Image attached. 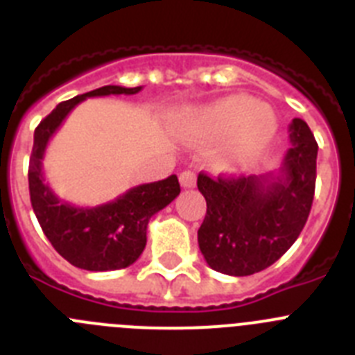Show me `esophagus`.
Returning <instances> with one entry per match:
<instances>
[{
	"label": "esophagus",
	"mask_w": 355,
	"mask_h": 355,
	"mask_svg": "<svg viewBox=\"0 0 355 355\" xmlns=\"http://www.w3.org/2000/svg\"><path fill=\"white\" fill-rule=\"evenodd\" d=\"M196 181L197 178L192 171H184L180 174V183L183 188H193L196 187Z\"/></svg>",
	"instance_id": "1"
}]
</instances>
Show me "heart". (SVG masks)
<instances>
[{"label": "heart", "instance_id": "heart-1", "mask_svg": "<svg viewBox=\"0 0 355 355\" xmlns=\"http://www.w3.org/2000/svg\"><path fill=\"white\" fill-rule=\"evenodd\" d=\"M175 130L184 140L216 142L213 165L224 172H241L252 167L272 146L279 121L270 106L233 94L183 114Z\"/></svg>", "mask_w": 355, "mask_h": 355}]
</instances>
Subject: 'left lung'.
I'll list each match as a JSON object with an SVG mask.
<instances>
[{
	"label": "left lung",
	"mask_w": 355,
	"mask_h": 355,
	"mask_svg": "<svg viewBox=\"0 0 355 355\" xmlns=\"http://www.w3.org/2000/svg\"><path fill=\"white\" fill-rule=\"evenodd\" d=\"M288 131L290 149L277 172L197 178L208 206L197 240L213 270L234 277L265 270L306 225L315 196L318 144L302 119H293Z\"/></svg>",
	"instance_id": "8db88e82"
}]
</instances>
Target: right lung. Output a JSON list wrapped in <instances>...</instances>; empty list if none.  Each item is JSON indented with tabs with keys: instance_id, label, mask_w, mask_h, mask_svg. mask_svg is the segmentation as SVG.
I'll list each match as a JSON object with an SVG mask.
<instances>
[{
	"instance_id": "add662e5",
	"label": "right lung",
	"mask_w": 355,
	"mask_h": 355,
	"mask_svg": "<svg viewBox=\"0 0 355 355\" xmlns=\"http://www.w3.org/2000/svg\"><path fill=\"white\" fill-rule=\"evenodd\" d=\"M142 87L106 85L101 89L72 97L60 103L48 117L40 121L33 135L28 183L30 199L44 234L55 250L71 265L90 272L126 268L140 258L147 243L150 216L168 206L180 196L178 175L155 183L130 188L117 199L99 206H74L62 200L44 180L42 159L53 135L64 124L67 115L87 97L133 96Z\"/></svg>"
}]
</instances>
